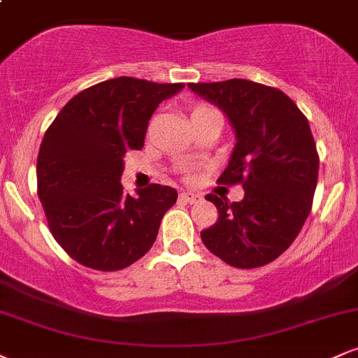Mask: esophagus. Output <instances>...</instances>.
<instances>
[{
	"label": "esophagus",
	"instance_id": "34e87169",
	"mask_svg": "<svg viewBox=\"0 0 358 358\" xmlns=\"http://www.w3.org/2000/svg\"><path fill=\"white\" fill-rule=\"evenodd\" d=\"M182 200H185V202L188 203H196L202 200V196L199 195V193H193V192H183L182 193Z\"/></svg>",
	"mask_w": 358,
	"mask_h": 358
}]
</instances>
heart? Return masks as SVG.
<instances>
[{
  "label": "heart",
  "instance_id": "1",
  "mask_svg": "<svg viewBox=\"0 0 358 358\" xmlns=\"http://www.w3.org/2000/svg\"><path fill=\"white\" fill-rule=\"evenodd\" d=\"M207 110H213V109L208 108V106H205V104L195 106V108H193V110H192V117L199 116V114H202V113H207Z\"/></svg>",
  "mask_w": 358,
  "mask_h": 358
}]
</instances>
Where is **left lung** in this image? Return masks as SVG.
I'll return each instance as SVG.
<instances>
[{"instance_id": "8db88e82", "label": "left lung", "mask_w": 358, "mask_h": 358, "mask_svg": "<svg viewBox=\"0 0 358 358\" xmlns=\"http://www.w3.org/2000/svg\"><path fill=\"white\" fill-rule=\"evenodd\" d=\"M227 114L236 148L217 182L242 185L241 202L208 193L219 212L200 232L205 248L234 268L269 264L293 244L310 215L320 156L305 114L282 90L252 80L188 84Z\"/></svg>"}]
</instances>
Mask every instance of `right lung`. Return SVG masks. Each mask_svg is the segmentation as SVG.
Listing matches in <instances>:
<instances>
[{"mask_svg":"<svg viewBox=\"0 0 358 358\" xmlns=\"http://www.w3.org/2000/svg\"><path fill=\"white\" fill-rule=\"evenodd\" d=\"M185 87L134 77L99 82L73 96L45 133L36 158V192L53 239L73 261L119 271L141 259L158 236L175 188L151 183L122 192V158L145 145L162 101Z\"/></svg>","mask_w":358,"mask_h":358,"instance_id":"obj_1","label":"right lung"}]
</instances>
